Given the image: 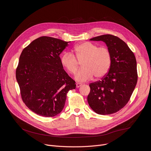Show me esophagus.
<instances>
[{"mask_svg":"<svg viewBox=\"0 0 151 151\" xmlns=\"http://www.w3.org/2000/svg\"><path fill=\"white\" fill-rule=\"evenodd\" d=\"M82 83H77L76 84V88H79L80 87H81L82 86Z\"/></svg>","mask_w":151,"mask_h":151,"instance_id":"34e87169","label":"esophagus"}]
</instances>
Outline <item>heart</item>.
Wrapping results in <instances>:
<instances>
[{
	"label": "heart",
	"instance_id": "heart-1",
	"mask_svg": "<svg viewBox=\"0 0 151 151\" xmlns=\"http://www.w3.org/2000/svg\"><path fill=\"white\" fill-rule=\"evenodd\" d=\"M73 52L77 59L72 53L65 52L61 58V63L69 73L75 74L78 69L79 62H82L83 68L75 75L77 81H87L94 76L102 78L110 69L112 54L106 47H99L91 42H85L76 45Z\"/></svg>",
	"mask_w": 151,
	"mask_h": 151
}]
</instances>
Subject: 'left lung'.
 <instances>
[{
  "label": "left lung",
  "instance_id": "obj_1",
  "mask_svg": "<svg viewBox=\"0 0 151 151\" xmlns=\"http://www.w3.org/2000/svg\"><path fill=\"white\" fill-rule=\"evenodd\" d=\"M90 40L105 43L112 54V64L101 81L90 84L88 103L99 115L112 114L126 105L136 87V59L126 43L118 37L104 35Z\"/></svg>",
  "mask_w": 151,
  "mask_h": 151
}]
</instances>
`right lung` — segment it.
Returning <instances> with one entry per match:
<instances>
[{
    "label": "right lung",
    "mask_w": 151,
    "mask_h": 151,
    "mask_svg": "<svg viewBox=\"0 0 151 151\" xmlns=\"http://www.w3.org/2000/svg\"><path fill=\"white\" fill-rule=\"evenodd\" d=\"M69 42L42 36L32 41L21 54L16 79L21 98L30 110L40 116L52 117L60 114L67 93L76 88L60 57Z\"/></svg>",
    "instance_id": "obj_1"
}]
</instances>
